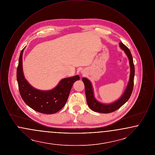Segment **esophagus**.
Segmentation results:
<instances>
[{"label":"esophagus","mask_w":155,"mask_h":155,"mask_svg":"<svg viewBox=\"0 0 155 155\" xmlns=\"http://www.w3.org/2000/svg\"><path fill=\"white\" fill-rule=\"evenodd\" d=\"M81 74H84V72L83 71H81Z\"/></svg>","instance_id":"esophagus-1"}]
</instances>
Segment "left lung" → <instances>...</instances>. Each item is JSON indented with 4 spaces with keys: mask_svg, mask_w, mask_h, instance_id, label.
Masks as SVG:
<instances>
[{
    "mask_svg": "<svg viewBox=\"0 0 155 155\" xmlns=\"http://www.w3.org/2000/svg\"><path fill=\"white\" fill-rule=\"evenodd\" d=\"M119 46L120 48L124 51L129 60V63L130 66V75L129 81L128 82L125 91L118 100L113 103L107 104L101 103L97 100H96L94 96V89L91 81L87 78L83 77L82 78L85 86L87 104L88 105L89 107L94 111L102 113H109L117 110L128 101V100L131 95L134 87V79L135 75V68L133 63V56L130 51L125 45L123 44L121 42L120 43H119Z\"/></svg>",
    "mask_w": 155,
    "mask_h": 155,
    "instance_id": "obj_1",
    "label": "left lung"
}]
</instances>
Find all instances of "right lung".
I'll use <instances>...</instances> for the list:
<instances>
[{
	"label": "right lung",
	"instance_id": "right-lung-1",
	"mask_svg": "<svg viewBox=\"0 0 155 155\" xmlns=\"http://www.w3.org/2000/svg\"><path fill=\"white\" fill-rule=\"evenodd\" d=\"M20 53L17 69V80L20 95L31 109L38 112L51 114L63 107L66 103L74 82L80 80L78 75L62 79L54 88L42 91L34 88L24 77L22 70V54Z\"/></svg>",
	"mask_w": 155,
	"mask_h": 155
}]
</instances>
